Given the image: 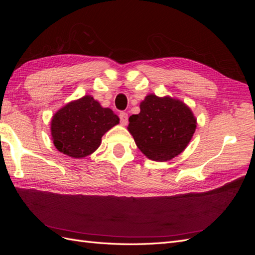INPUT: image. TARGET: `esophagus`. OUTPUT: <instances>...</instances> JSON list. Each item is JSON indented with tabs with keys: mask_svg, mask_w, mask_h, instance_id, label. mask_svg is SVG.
<instances>
[{
	"mask_svg": "<svg viewBox=\"0 0 255 255\" xmlns=\"http://www.w3.org/2000/svg\"><path fill=\"white\" fill-rule=\"evenodd\" d=\"M119 118H120V123L122 126H127L128 125V116L127 113H120L119 114Z\"/></svg>",
	"mask_w": 255,
	"mask_h": 255,
	"instance_id": "esophagus-1",
	"label": "esophagus"
}]
</instances>
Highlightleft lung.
<instances>
[{
	"label": "left lung",
	"instance_id": "left-lung-1",
	"mask_svg": "<svg viewBox=\"0 0 255 255\" xmlns=\"http://www.w3.org/2000/svg\"><path fill=\"white\" fill-rule=\"evenodd\" d=\"M128 132L144 155L167 161L179 155L191 140L197 119L180 100L148 95L140 103V113L128 118Z\"/></svg>",
	"mask_w": 255,
	"mask_h": 255
}]
</instances>
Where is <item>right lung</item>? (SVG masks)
<instances>
[{"mask_svg":"<svg viewBox=\"0 0 255 255\" xmlns=\"http://www.w3.org/2000/svg\"><path fill=\"white\" fill-rule=\"evenodd\" d=\"M119 123L111 109H104L91 96L68 103L51 121V135L56 149L73 158L94 153L102 136Z\"/></svg>","mask_w":255,"mask_h":255,"instance_id":"1","label":"right lung"}]
</instances>
